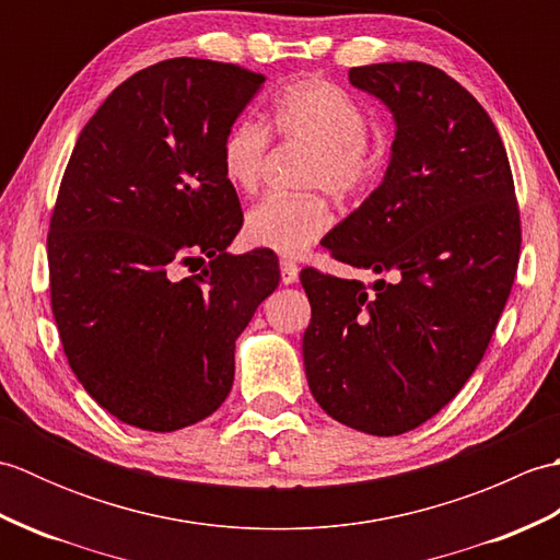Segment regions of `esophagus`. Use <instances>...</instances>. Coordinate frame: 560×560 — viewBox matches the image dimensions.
<instances>
[{"label":"esophagus","instance_id":"esophagus-1","mask_svg":"<svg viewBox=\"0 0 560 560\" xmlns=\"http://www.w3.org/2000/svg\"><path fill=\"white\" fill-rule=\"evenodd\" d=\"M299 273H301V269L293 259H281V281L287 283V287L299 281Z\"/></svg>","mask_w":560,"mask_h":560}]
</instances>
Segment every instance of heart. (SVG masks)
Wrapping results in <instances>:
<instances>
[{
    "label": "heart",
    "instance_id": "b5f03b06",
    "mask_svg": "<svg viewBox=\"0 0 560 560\" xmlns=\"http://www.w3.org/2000/svg\"><path fill=\"white\" fill-rule=\"evenodd\" d=\"M279 137L315 149L305 187L349 197L373 180L380 153L368 141V115L347 91L323 79H301L279 93L271 110ZM269 129L255 120L235 122L221 144L225 183L255 192L265 177ZM331 225V211L319 195L259 199L245 217V237L257 247L295 257L319 241Z\"/></svg>",
    "mask_w": 560,
    "mask_h": 560
}]
</instances>
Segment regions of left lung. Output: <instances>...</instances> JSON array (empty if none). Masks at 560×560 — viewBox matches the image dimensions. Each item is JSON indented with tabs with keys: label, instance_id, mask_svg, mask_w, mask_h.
Returning a JSON list of instances; mask_svg holds the SVG:
<instances>
[{
	"label": "left lung",
	"instance_id": "1",
	"mask_svg": "<svg viewBox=\"0 0 560 560\" xmlns=\"http://www.w3.org/2000/svg\"><path fill=\"white\" fill-rule=\"evenodd\" d=\"M353 89L392 113L395 141L371 197L323 245L363 281L301 271L311 301L305 377L331 419L401 435L477 371L520 257L513 173L495 125L467 89L423 62L353 67Z\"/></svg>",
	"mask_w": 560,
	"mask_h": 560
}]
</instances>
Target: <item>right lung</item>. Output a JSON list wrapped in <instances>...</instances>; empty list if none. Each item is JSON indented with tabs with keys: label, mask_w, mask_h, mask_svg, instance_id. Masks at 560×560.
Segmentation results:
<instances>
[{
	"label": "right lung",
	"mask_w": 560,
	"mask_h": 560,
	"mask_svg": "<svg viewBox=\"0 0 560 560\" xmlns=\"http://www.w3.org/2000/svg\"><path fill=\"white\" fill-rule=\"evenodd\" d=\"M261 83L195 57L137 71L81 129L59 185L47 235L59 339L83 389L141 431L221 407L235 339L279 287L271 249L225 253L243 211L221 144ZM195 260V278L172 277Z\"/></svg>",
	"instance_id": "1"
}]
</instances>
